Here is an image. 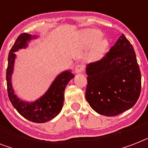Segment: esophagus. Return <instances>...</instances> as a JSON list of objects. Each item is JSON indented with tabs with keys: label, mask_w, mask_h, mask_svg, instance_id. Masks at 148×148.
<instances>
[{
	"label": "esophagus",
	"mask_w": 148,
	"mask_h": 148,
	"mask_svg": "<svg viewBox=\"0 0 148 148\" xmlns=\"http://www.w3.org/2000/svg\"><path fill=\"white\" fill-rule=\"evenodd\" d=\"M84 71V67L82 64H77L75 66V72L76 73H82Z\"/></svg>",
	"instance_id": "1"
}]
</instances>
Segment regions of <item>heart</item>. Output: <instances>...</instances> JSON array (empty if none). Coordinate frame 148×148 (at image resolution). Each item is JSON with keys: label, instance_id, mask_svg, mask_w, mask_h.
<instances>
[{"label": "heart", "instance_id": "heart-1", "mask_svg": "<svg viewBox=\"0 0 148 148\" xmlns=\"http://www.w3.org/2000/svg\"><path fill=\"white\" fill-rule=\"evenodd\" d=\"M80 39L86 46L93 47L92 56L96 59H99L105 55L108 49L106 39H101L103 33L97 29H85L80 32Z\"/></svg>", "mask_w": 148, "mask_h": 148}]
</instances>
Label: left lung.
<instances>
[{"label": "left lung", "instance_id": "obj_1", "mask_svg": "<svg viewBox=\"0 0 148 148\" xmlns=\"http://www.w3.org/2000/svg\"><path fill=\"white\" fill-rule=\"evenodd\" d=\"M86 99L97 113L115 116L138 101L141 76L132 45L122 34L109 52L86 67Z\"/></svg>", "mask_w": 148, "mask_h": 148}]
</instances>
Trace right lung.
<instances>
[{"mask_svg":"<svg viewBox=\"0 0 148 148\" xmlns=\"http://www.w3.org/2000/svg\"><path fill=\"white\" fill-rule=\"evenodd\" d=\"M36 38L28 33L20 34L12 46L8 55V65L7 68V86L10 101L19 113L29 121L36 123H44L51 120L60 113L63 106L64 93L68 82L74 75L71 71H65L58 74L45 93L32 103L24 102L14 93L12 86L11 76L13 74L16 55L14 52L19 49L26 48L28 42Z\"/></svg>","mask_w":148,"mask_h":148,"instance_id":"1","label":"right lung"}]
</instances>
